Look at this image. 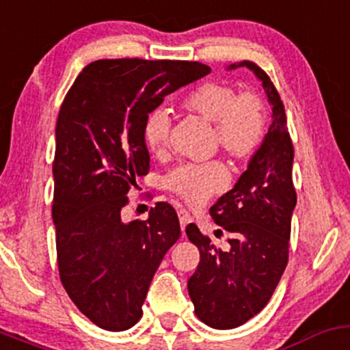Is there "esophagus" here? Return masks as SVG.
<instances>
[{
	"mask_svg": "<svg viewBox=\"0 0 350 350\" xmlns=\"http://www.w3.org/2000/svg\"><path fill=\"white\" fill-rule=\"evenodd\" d=\"M178 219H180V227H182V232L185 234V227L191 221V215L187 212L185 208L178 210Z\"/></svg>",
	"mask_w": 350,
	"mask_h": 350,
	"instance_id": "esophagus-1",
	"label": "esophagus"
}]
</instances>
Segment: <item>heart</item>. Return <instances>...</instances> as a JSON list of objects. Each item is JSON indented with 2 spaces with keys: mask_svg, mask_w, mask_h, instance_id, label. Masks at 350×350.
<instances>
[{
  "mask_svg": "<svg viewBox=\"0 0 350 350\" xmlns=\"http://www.w3.org/2000/svg\"><path fill=\"white\" fill-rule=\"evenodd\" d=\"M180 107L212 125L213 146L234 161H247L260 150L265 140L269 115L264 98L257 92H237L220 81H206L190 90ZM170 120L163 110L152 111L145 120L144 142L148 152L160 155L168 146ZM228 168L219 160L208 163H183L165 178L170 191L189 205L208 202L228 185Z\"/></svg>",
  "mask_w": 350,
  "mask_h": 350,
  "instance_id": "1",
  "label": "heart"
}]
</instances>
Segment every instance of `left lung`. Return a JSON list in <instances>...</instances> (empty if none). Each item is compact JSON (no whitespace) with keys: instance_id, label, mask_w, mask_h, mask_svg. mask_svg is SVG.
<instances>
[{"instance_id":"1","label":"left lung","mask_w":350,"mask_h":350,"mask_svg":"<svg viewBox=\"0 0 350 350\" xmlns=\"http://www.w3.org/2000/svg\"><path fill=\"white\" fill-rule=\"evenodd\" d=\"M237 66H247L262 81L273 122L234 189L210 208L212 219L228 237L227 247L213 245L195 224L185 230L200 250V262L189 279V294L197 317L213 329H235L267 306L287 267L297 204L294 145L279 92L254 62L243 59L230 68Z\"/></svg>"}]
</instances>
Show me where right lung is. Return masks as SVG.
<instances>
[{
  "mask_svg": "<svg viewBox=\"0 0 350 350\" xmlns=\"http://www.w3.org/2000/svg\"><path fill=\"white\" fill-rule=\"evenodd\" d=\"M208 73L198 62L98 59L63 100L53 160L56 260L66 294L101 329L120 332L140 321L150 282L180 237L167 202L146 220H122L135 178L150 170L146 116Z\"/></svg>",
  "mask_w": 350,
  "mask_h": 350,
  "instance_id": "add662e5",
  "label": "right lung"
}]
</instances>
